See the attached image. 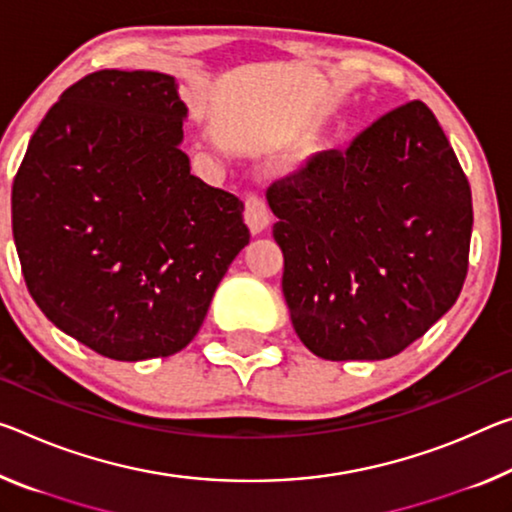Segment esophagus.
<instances>
[{"instance_id": "esophagus-1", "label": "esophagus", "mask_w": 512, "mask_h": 512, "mask_svg": "<svg viewBox=\"0 0 512 512\" xmlns=\"http://www.w3.org/2000/svg\"><path fill=\"white\" fill-rule=\"evenodd\" d=\"M243 218H246V223L253 234L264 232L266 225L271 223L269 205H266V200L259 196V193H248L246 196V209H243Z\"/></svg>"}]
</instances>
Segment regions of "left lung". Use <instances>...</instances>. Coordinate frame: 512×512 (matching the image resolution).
Returning a JSON list of instances; mask_svg holds the SVG:
<instances>
[{
	"label": "left lung",
	"mask_w": 512,
	"mask_h": 512,
	"mask_svg": "<svg viewBox=\"0 0 512 512\" xmlns=\"http://www.w3.org/2000/svg\"><path fill=\"white\" fill-rule=\"evenodd\" d=\"M266 200L291 323L319 358H392L458 300L472 189L424 102L383 113L344 150L312 154Z\"/></svg>",
	"instance_id": "left-lung-1"
}]
</instances>
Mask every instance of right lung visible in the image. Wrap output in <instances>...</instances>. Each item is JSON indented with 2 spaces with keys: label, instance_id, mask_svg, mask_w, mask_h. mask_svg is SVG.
<instances>
[{
  "label": "right lung",
  "instance_id": "obj_1",
  "mask_svg": "<svg viewBox=\"0 0 512 512\" xmlns=\"http://www.w3.org/2000/svg\"><path fill=\"white\" fill-rule=\"evenodd\" d=\"M184 116L164 72H91L52 104L13 180L31 298L104 358L182 351L250 241L243 202L191 175Z\"/></svg>",
  "mask_w": 512,
  "mask_h": 512
}]
</instances>
